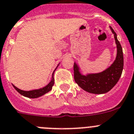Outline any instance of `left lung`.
<instances>
[{"instance_id": "left-lung-1", "label": "left lung", "mask_w": 134, "mask_h": 134, "mask_svg": "<svg viewBox=\"0 0 134 134\" xmlns=\"http://www.w3.org/2000/svg\"><path fill=\"white\" fill-rule=\"evenodd\" d=\"M114 34L117 45V56L112 65L102 73L82 75L79 73L78 66L74 63V79L78 85L85 91L93 94H104L110 91L119 81L124 67V57L122 48L117 39L116 32L110 27Z\"/></svg>"}]
</instances>
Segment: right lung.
Listing matches in <instances>:
<instances>
[{
    "mask_svg": "<svg viewBox=\"0 0 134 134\" xmlns=\"http://www.w3.org/2000/svg\"><path fill=\"white\" fill-rule=\"evenodd\" d=\"M54 71H53V74H52V79L51 82H50L47 86H46V87H43V88H40V89L34 90V91H24L19 89V88H18L17 87H15L14 85H13L14 88L16 91H18L20 94H22V95L27 97V98H37V97H41V96L43 95V94H45L47 93V92H48L49 91H50L52 90V87H53V85H54V78H53V73H54Z\"/></svg>",
    "mask_w": 134,
    "mask_h": 134,
    "instance_id": "obj_1",
    "label": "right lung"
}]
</instances>
